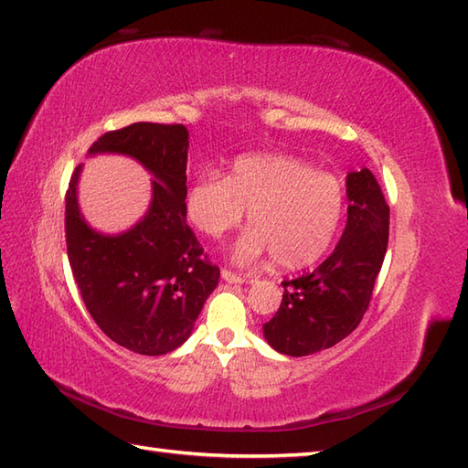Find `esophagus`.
Masks as SVG:
<instances>
[{
	"label": "esophagus",
	"instance_id": "esophagus-1",
	"mask_svg": "<svg viewBox=\"0 0 468 468\" xmlns=\"http://www.w3.org/2000/svg\"><path fill=\"white\" fill-rule=\"evenodd\" d=\"M221 277L227 281V283H245V279H247V275L235 273V271H231V269H223Z\"/></svg>",
	"mask_w": 468,
	"mask_h": 468
}]
</instances>
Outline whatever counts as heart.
Here are the masks:
<instances>
[{
	"mask_svg": "<svg viewBox=\"0 0 468 468\" xmlns=\"http://www.w3.org/2000/svg\"><path fill=\"white\" fill-rule=\"evenodd\" d=\"M343 187L333 176L285 155L239 159L229 177L203 173L187 191L185 211L207 237H221L241 223L249 229L235 245L237 261H255L271 251L283 269L319 261L343 221Z\"/></svg>",
	"mask_w": 468,
	"mask_h": 468,
	"instance_id": "obj_1",
	"label": "heart"
}]
</instances>
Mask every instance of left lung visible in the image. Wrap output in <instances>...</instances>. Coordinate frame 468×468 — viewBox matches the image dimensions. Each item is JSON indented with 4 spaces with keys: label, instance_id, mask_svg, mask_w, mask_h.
<instances>
[{
    "label": "left lung",
    "instance_id": "left-lung-1",
    "mask_svg": "<svg viewBox=\"0 0 468 468\" xmlns=\"http://www.w3.org/2000/svg\"><path fill=\"white\" fill-rule=\"evenodd\" d=\"M346 225L339 245L303 277L283 281V301L263 324L267 343L289 356H305L351 335L371 303L388 243V205L367 167L346 176Z\"/></svg>",
    "mask_w": 468,
    "mask_h": 468
}]
</instances>
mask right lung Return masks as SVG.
I'll return each mask as SVG.
<instances>
[{
	"label": "right lung",
	"instance_id": "right-lung-1",
	"mask_svg": "<svg viewBox=\"0 0 468 468\" xmlns=\"http://www.w3.org/2000/svg\"><path fill=\"white\" fill-rule=\"evenodd\" d=\"M189 132L173 123H133L107 132L90 155L137 159L155 179L144 219L119 235L85 223L78 203L81 165L65 195V241L87 311L107 336L139 355H165L189 339L203 303L219 283V267L187 225Z\"/></svg>",
	"mask_w": 468,
	"mask_h": 468
}]
</instances>
